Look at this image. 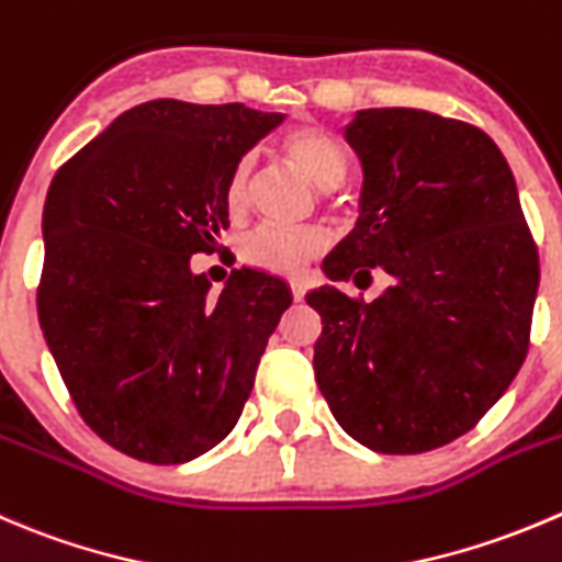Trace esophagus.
<instances>
[{
    "label": "esophagus",
    "mask_w": 562,
    "mask_h": 562,
    "mask_svg": "<svg viewBox=\"0 0 562 562\" xmlns=\"http://www.w3.org/2000/svg\"><path fill=\"white\" fill-rule=\"evenodd\" d=\"M291 293H293V299H296V302H302L304 293H307V285H304L302 280H291Z\"/></svg>",
    "instance_id": "34e87169"
}]
</instances>
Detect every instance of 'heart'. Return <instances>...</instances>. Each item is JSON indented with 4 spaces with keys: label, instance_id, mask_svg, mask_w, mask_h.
I'll use <instances>...</instances> for the list:
<instances>
[{
    "label": "heart",
    "instance_id": "1",
    "mask_svg": "<svg viewBox=\"0 0 562 562\" xmlns=\"http://www.w3.org/2000/svg\"><path fill=\"white\" fill-rule=\"evenodd\" d=\"M282 150H285L288 161L318 189H335L346 176V150L329 131L318 128V125L293 128L282 139ZM249 183H252V159L244 156L233 167L225 187V200L233 211H241L247 205ZM324 233L313 231V227L291 231V227L263 225L244 238L241 258L258 269L277 271V274H296L310 258H315L324 249Z\"/></svg>",
    "mask_w": 562,
    "mask_h": 562
}]
</instances>
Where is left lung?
Instances as JSON below:
<instances>
[{"instance_id":"1","label":"left lung","mask_w":562,"mask_h":562,"mask_svg":"<svg viewBox=\"0 0 562 562\" xmlns=\"http://www.w3.org/2000/svg\"><path fill=\"white\" fill-rule=\"evenodd\" d=\"M357 227L324 260L331 282L390 285L370 304L335 285L318 310L315 381L348 437L414 456L475 428L530 346L538 249L494 139L423 109H359Z\"/></svg>"}]
</instances>
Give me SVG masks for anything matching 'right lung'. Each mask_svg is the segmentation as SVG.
Listing matches in <instances>:
<instances>
[{
  "instance_id": "1",
  "label": "right lung",
  "mask_w": 562,
  "mask_h": 562,
  "mask_svg": "<svg viewBox=\"0 0 562 562\" xmlns=\"http://www.w3.org/2000/svg\"><path fill=\"white\" fill-rule=\"evenodd\" d=\"M285 120L244 103H139L65 161L43 205L37 318L87 426L148 464L209 453L241 417L291 288L192 271L227 222L233 167Z\"/></svg>"
}]
</instances>
